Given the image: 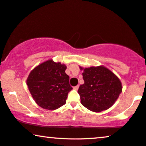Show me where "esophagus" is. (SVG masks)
<instances>
[{"label": "esophagus", "instance_id": "34e87169", "mask_svg": "<svg viewBox=\"0 0 146 146\" xmlns=\"http://www.w3.org/2000/svg\"><path fill=\"white\" fill-rule=\"evenodd\" d=\"M79 85H77V86H75L74 87H73V89H74L75 90H77V89H79Z\"/></svg>", "mask_w": 146, "mask_h": 146}]
</instances>
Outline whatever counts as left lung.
Segmentation results:
<instances>
[{
	"label": "left lung",
	"instance_id": "8db88e82",
	"mask_svg": "<svg viewBox=\"0 0 146 146\" xmlns=\"http://www.w3.org/2000/svg\"><path fill=\"white\" fill-rule=\"evenodd\" d=\"M79 68L83 71L84 80L78 89L81 104L94 112L111 108L122 91L119 78L104 66Z\"/></svg>",
	"mask_w": 146,
	"mask_h": 146
}]
</instances>
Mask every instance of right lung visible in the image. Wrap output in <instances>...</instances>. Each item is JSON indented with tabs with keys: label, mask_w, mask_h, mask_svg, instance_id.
Masks as SVG:
<instances>
[{
	"label": "right lung",
	"mask_w": 146,
	"mask_h": 146,
	"mask_svg": "<svg viewBox=\"0 0 146 146\" xmlns=\"http://www.w3.org/2000/svg\"><path fill=\"white\" fill-rule=\"evenodd\" d=\"M65 65L52 59L44 61L31 71L27 85L36 104L48 110H55L66 104L72 87L65 73Z\"/></svg>",
	"instance_id": "obj_1"
}]
</instances>
